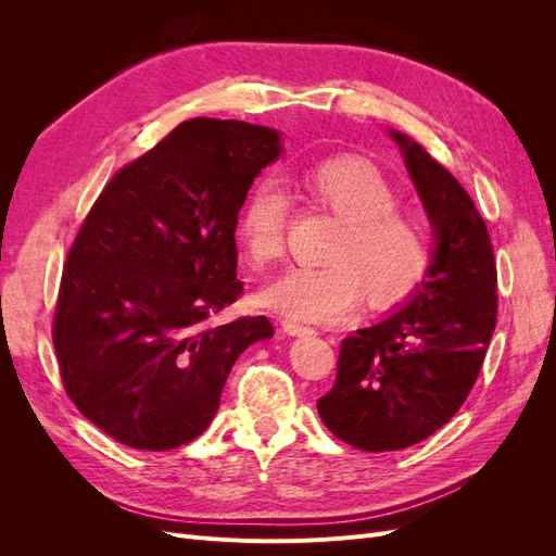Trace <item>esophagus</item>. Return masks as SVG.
<instances>
[{"label": "esophagus", "instance_id": "34e87169", "mask_svg": "<svg viewBox=\"0 0 556 556\" xmlns=\"http://www.w3.org/2000/svg\"><path fill=\"white\" fill-rule=\"evenodd\" d=\"M282 329L288 331L290 336H308V333H315L313 327L301 325V323H296V319H282Z\"/></svg>", "mask_w": 556, "mask_h": 556}]
</instances>
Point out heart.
I'll return each mask as SVG.
<instances>
[{"mask_svg": "<svg viewBox=\"0 0 556 556\" xmlns=\"http://www.w3.org/2000/svg\"><path fill=\"white\" fill-rule=\"evenodd\" d=\"M311 208L339 220L325 248L327 264L292 266L264 290L268 308L294 319H336L364 294L368 308H387L425 278L433 257V229L422 213L399 206V190L376 164L331 157L299 180ZM290 197L264 178L248 194L237 239L252 266L285 255Z\"/></svg>", "mask_w": 556, "mask_h": 556, "instance_id": "obj_1", "label": "heart"}]
</instances>
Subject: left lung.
<instances>
[{
  "instance_id": "1",
  "label": "left lung",
  "mask_w": 556,
  "mask_h": 556,
  "mask_svg": "<svg viewBox=\"0 0 556 556\" xmlns=\"http://www.w3.org/2000/svg\"><path fill=\"white\" fill-rule=\"evenodd\" d=\"M425 201L435 252L408 306L341 341L327 429L366 452L403 450L439 431L473 390L496 327V260L473 199L422 146L394 131Z\"/></svg>"
}]
</instances>
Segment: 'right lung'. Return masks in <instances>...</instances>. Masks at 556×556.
<instances>
[{
  "label": "right lung",
  "instance_id": "obj_1",
  "mask_svg": "<svg viewBox=\"0 0 556 556\" xmlns=\"http://www.w3.org/2000/svg\"><path fill=\"white\" fill-rule=\"evenodd\" d=\"M278 134L192 117L97 197L62 268L53 345L66 396L117 443L164 452L211 425L264 315L217 323L243 292L239 211Z\"/></svg>",
  "mask_w": 556,
  "mask_h": 556
}]
</instances>
